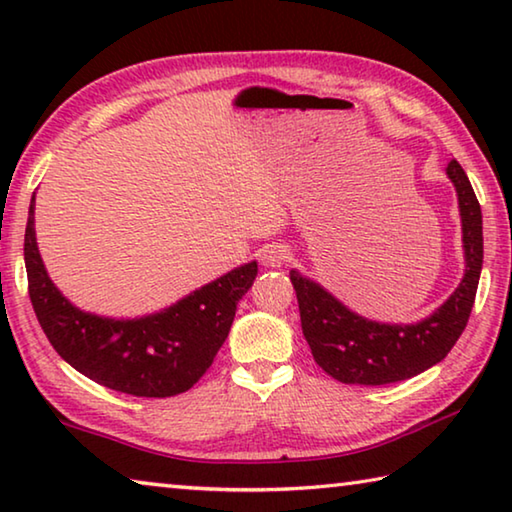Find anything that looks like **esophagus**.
Instances as JSON below:
<instances>
[{
  "label": "esophagus",
  "mask_w": 512,
  "mask_h": 512,
  "mask_svg": "<svg viewBox=\"0 0 512 512\" xmlns=\"http://www.w3.org/2000/svg\"><path fill=\"white\" fill-rule=\"evenodd\" d=\"M259 257H262V262L266 266L277 268V266H282V264L289 262L291 250L287 246H282V244H268V246L262 248V255H259Z\"/></svg>",
  "instance_id": "esophagus-1"
}]
</instances>
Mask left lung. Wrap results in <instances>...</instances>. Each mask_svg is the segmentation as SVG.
<instances>
[{
	"label": "left lung",
	"mask_w": 512,
	"mask_h": 512,
	"mask_svg": "<svg viewBox=\"0 0 512 512\" xmlns=\"http://www.w3.org/2000/svg\"><path fill=\"white\" fill-rule=\"evenodd\" d=\"M463 223L465 275L458 289L429 318L413 325L375 323L354 314L309 277L291 271L302 334L314 361L343 384L381 386L420 375L447 357L470 320L483 266L481 205L461 164H447Z\"/></svg>",
	"instance_id": "left-lung-1"
}]
</instances>
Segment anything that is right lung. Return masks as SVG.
Wrapping results in <instances>:
<instances>
[{
	"mask_svg": "<svg viewBox=\"0 0 512 512\" xmlns=\"http://www.w3.org/2000/svg\"><path fill=\"white\" fill-rule=\"evenodd\" d=\"M33 205L24 232L29 298L42 332L69 366L97 384L135 397L185 393L228 339L237 302L253 287L257 262L225 273L160 314L115 320L76 309L49 280L38 253Z\"/></svg>",
	"mask_w": 512,
	"mask_h": 512,
	"instance_id": "add662e5",
	"label": "right lung"
}]
</instances>
